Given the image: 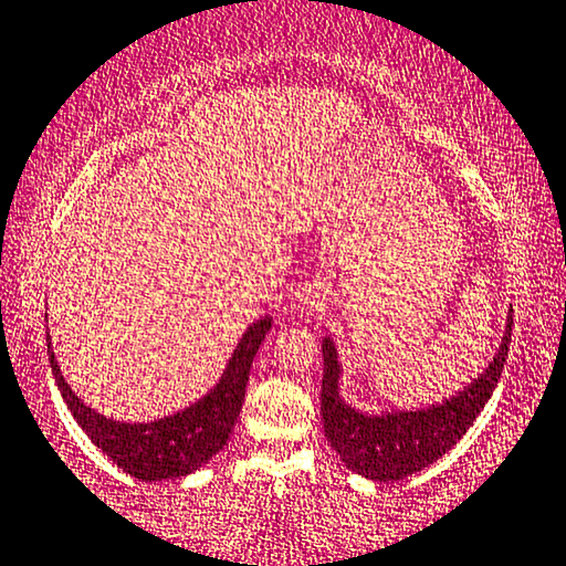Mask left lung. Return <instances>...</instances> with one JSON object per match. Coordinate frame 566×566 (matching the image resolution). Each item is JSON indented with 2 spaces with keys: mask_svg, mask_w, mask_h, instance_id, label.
I'll return each instance as SVG.
<instances>
[{
  "mask_svg": "<svg viewBox=\"0 0 566 566\" xmlns=\"http://www.w3.org/2000/svg\"><path fill=\"white\" fill-rule=\"evenodd\" d=\"M513 333V305L505 321V333L488 369L476 374L472 385L433 408L361 412L340 395L338 348L331 336L323 338V389L321 412L325 439L336 449L346 469L371 482H400L423 472L472 428L476 416L497 387L507 359Z\"/></svg>",
  "mask_w": 566,
  "mask_h": 566,
  "instance_id": "8db88e82",
  "label": "left lung"
}]
</instances>
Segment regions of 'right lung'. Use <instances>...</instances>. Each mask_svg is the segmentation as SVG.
Segmentation results:
<instances>
[{"mask_svg":"<svg viewBox=\"0 0 566 566\" xmlns=\"http://www.w3.org/2000/svg\"><path fill=\"white\" fill-rule=\"evenodd\" d=\"M269 331H272V317L269 315L251 323L243 338L238 340L228 366L222 369L218 385L189 408L150 420V423H123V420H113L84 405L82 397H76L69 381L63 379L48 333L45 340L53 379L78 428L123 472L143 482H161L197 472L228 443L230 431L241 416L253 356H256Z\"/></svg>","mask_w":566,"mask_h":566,"instance_id":"obj_1","label":"right lung"}]
</instances>
